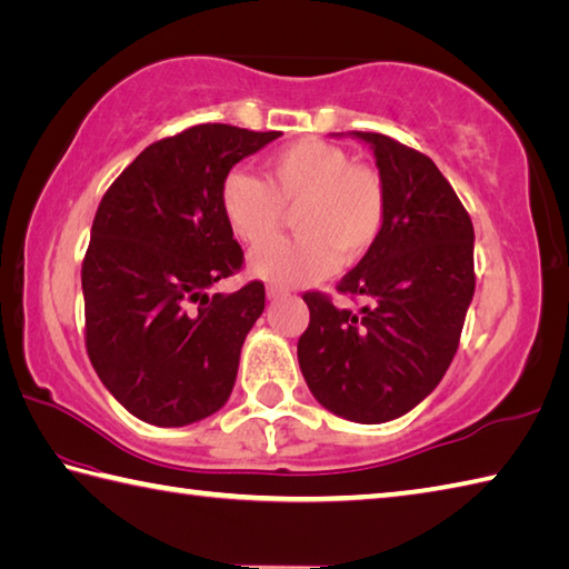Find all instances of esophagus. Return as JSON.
Segmentation results:
<instances>
[{"label":"esophagus","instance_id":"1","mask_svg":"<svg viewBox=\"0 0 569 569\" xmlns=\"http://www.w3.org/2000/svg\"><path fill=\"white\" fill-rule=\"evenodd\" d=\"M287 292H284V289H280V287H267V299H280V297H284Z\"/></svg>","mask_w":569,"mask_h":569}]
</instances>
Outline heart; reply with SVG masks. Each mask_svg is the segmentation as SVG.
<instances>
[{
	"label": "heart",
	"mask_w": 569,
	"mask_h": 569,
	"mask_svg": "<svg viewBox=\"0 0 569 569\" xmlns=\"http://www.w3.org/2000/svg\"><path fill=\"white\" fill-rule=\"evenodd\" d=\"M220 208L242 242L262 244L295 212L299 238L250 254V272L277 287L317 282L337 264H357L386 228L389 198L377 170L351 163L335 143L305 138L267 160V183L232 170L220 186Z\"/></svg>",
	"instance_id": "b5f03b06"
}]
</instances>
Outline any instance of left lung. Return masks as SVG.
I'll return each instance as SVG.
<instances>
[{"instance_id": "1", "label": "left lung", "mask_w": 569, "mask_h": 569, "mask_svg": "<svg viewBox=\"0 0 569 569\" xmlns=\"http://www.w3.org/2000/svg\"><path fill=\"white\" fill-rule=\"evenodd\" d=\"M369 143L389 198L381 238L339 292L359 312L307 292L297 359L315 399L353 423H386L431 393L451 367L476 292L473 222L428 156L381 133Z\"/></svg>"}]
</instances>
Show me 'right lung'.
Here are the masks:
<instances>
[{"instance_id":"1","label":"right lung","mask_w":569,"mask_h":569,"mask_svg":"<svg viewBox=\"0 0 569 569\" xmlns=\"http://www.w3.org/2000/svg\"><path fill=\"white\" fill-rule=\"evenodd\" d=\"M280 136L192 126L148 146L96 210L81 270L86 351L113 399L146 423H196L230 399L264 284L208 295L242 267L220 186Z\"/></svg>"}]
</instances>
